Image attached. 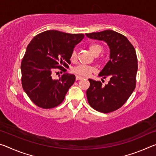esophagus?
<instances>
[{"label":"esophagus","instance_id":"obj_1","mask_svg":"<svg viewBox=\"0 0 156 156\" xmlns=\"http://www.w3.org/2000/svg\"><path fill=\"white\" fill-rule=\"evenodd\" d=\"M84 78L82 77V76H76V80H82V79H83Z\"/></svg>","mask_w":156,"mask_h":156}]
</instances>
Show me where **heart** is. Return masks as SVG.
I'll return each instance as SVG.
<instances>
[{"label":"heart","instance_id":"1","mask_svg":"<svg viewBox=\"0 0 156 156\" xmlns=\"http://www.w3.org/2000/svg\"><path fill=\"white\" fill-rule=\"evenodd\" d=\"M89 51L92 54L94 55V56H98L100 53H101L102 50V47L99 44L94 43L91 44L89 47ZM76 57H77V53H76V50H73L72 52V54H71L70 59L72 62L76 61ZM95 69L91 67V66H88V65H78L76 66V67H73L72 69V72L76 73L78 76H87L92 72H94Z\"/></svg>","mask_w":156,"mask_h":156}]
</instances>
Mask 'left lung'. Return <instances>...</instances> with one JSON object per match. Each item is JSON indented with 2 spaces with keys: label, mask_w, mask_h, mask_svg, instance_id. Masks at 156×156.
I'll return each instance as SVG.
<instances>
[{
  "label": "left lung",
  "mask_w": 156,
  "mask_h": 156,
  "mask_svg": "<svg viewBox=\"0 0 156 156\" xmlns=\"http://www.w3.org/2000/svg\"><path fill=\"white\" fill-rule=\"evenodd\" d=\"M89 38L103 41L110 49V60L99 73L109 77L107 84L89 79L90 86L86 94L90 106L98 112L107 113L125 103L136 88L138 59L135 48L122 34L113 30L86 34Z\"/></svg>",
  "instance_id": "8db88e82"
}]
</instances>
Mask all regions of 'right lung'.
Masks as SVG:
<instances>
[{
    "mask_svg": "<svg viewBox=\"0 0 156 156\" xmlns=\"http://www.w3.org/2000/svg\"><path fill=\"white\" fill-rule=\"evenodd\" d=\"M84 36L48 30L34 36L29 43L21 62V81L25 93L38 107L51 109L64 100L76 76L66 73L62 66L69 67L73 48ZM56 68L64 72L59 80L52 78Z\"/></svg>",
    "mask_w": 156,
    "mask_h": 156,
    "instance_id": "1",
    "label": "right lung"
}]
</instances>
